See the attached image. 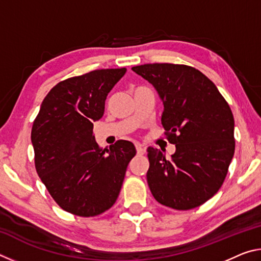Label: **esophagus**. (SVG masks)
<instances>
[{"label": "esophagus", "mask_w": 261, "mask_h": 261, "mask_svg": "<svg viewBox=\"0 0 261 261\" xmlns=\"http://www.w3.org/2000/svg\"><path fill=\"white\" fill-rule=\"evenodd\" d=\"M136 149H137V153H138L139 155H143V154H145V147L141 144L136 143Z\"/></svg>", "instance_id": "34e87169"}]
</instances>
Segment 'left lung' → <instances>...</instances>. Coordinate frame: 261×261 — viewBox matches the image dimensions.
Returning <instances> with one entry per match:
<instances>
[{
  "mask_svg": "<svg viewBox=\"0 0 261 261\" xmlns=\"http://www.w3.org/2000/svg\"><path fill=\"white\" fill-rule=\"evenodd\" d=\"M132 70L156 90L163 102L161 123L176 146L171 159L147 148L153 197L178 211L202 205L223 184L235 152L230 107L214 83L189 65L153 63Z\"/></svg>",
  "mask_w": 261,
  "mask_h": 261,
  "instance_id": "obj_1",
  "label": "left lung"
}]
</instances>
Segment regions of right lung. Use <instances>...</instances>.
<instances>
[{
  "label": "right lung",
  "instance_id": "right-lung-1",
  "mask_svg": "<svg viewBox=\"0 0 261 261\" xmlns=\"http://www.w3.org/2000/svg\"><path fill=\"white\" fill-rule=\"evenodd\" d=\"M125 72L101 69L60 82L33 122L35 169L56 204L71 214L90 218L109 210L136 155L131 141L102 149L93 136V122L102 117L108 93Z\"/></svg>",
  "mask_w": 261,
  "mask_h": 261
}]
</instances>
